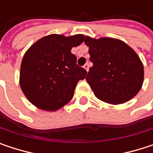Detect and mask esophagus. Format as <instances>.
<instances>
[{
	"mask_svg": "<svg viewBox=\"0 0 153 153\" xmlns=\"http://www.w3.org/2000/svg\"><path fill=\"white\" fill-rule=\"evenodd\" d=\"M83 67L86 69V71H87V72H88V70H89V64H88V63H87V64H85V65H84Z\"/></svg>",
	"mask_w": 153,
	"mask_h": 153,
	"instance_id": "34e87169",
	"label": "esophagus"
}]
</instances>
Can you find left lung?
I'll list each match as a JSON object with an SVG mask.
<instances>
[{"mask_svg":"<svg viewBox=\"0 0 153 153\" xmlns=\"http://www.w3.org/2000/svg\"><path fill=\"white\" fill-rule=\"evenodd\" d=\"M84 42L93 63L86 79L95 96L112 105L132 99L143 82V66L137 54L113 38L96 40L86 36Z\"/></svg>","mask_w":153,"mask_h":153,"instance_id":"obj_1","label":"left lung"}]
</instances>
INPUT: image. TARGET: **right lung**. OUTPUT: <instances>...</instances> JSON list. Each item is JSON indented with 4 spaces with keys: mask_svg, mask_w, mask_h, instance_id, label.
<instances>
[{
    "mask_svg": "<svg viewBox=\"0 0 153 153\" xmlns=\"http://www.w3.org/2000/svg\"><path fill=\"white\" fill-rule=\"evenodd\" d=\"M83 41L82 34H50L25 52L19 81L23 93L33 105L54 111L71 101L78 81L88 74L77 65V57L71 52Z\"/></svg>",
    "mask_w": 153,
    "mask_h": 153,
    "instance_id": "1",
    "label": "right lung"
}]
</instances>
